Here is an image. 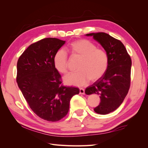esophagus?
<instances>
[{
	"label": "esophagus",
	"instance_id": "obj_1",
	"mask_svg": "<svg viewBox=\"0 0 148 148\" xmlns=\"http://www.w3.org/2000/svg\"><path fill=\"white\" fill-rule=\"evenodd\" d=\"M79 94H81V95H84L85 92H84V89L83 88H79Z\"/></svg>",
	"mask_w": 148,
	"mask_h": 148
}]
</instances>
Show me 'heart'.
Segmentation results:
<instances>
[{
	"label": "heart",
	"instance_id": "heart-1",
	"mask_svg": "<svg viewBox=\"0 0 148 148\" xmlns=\"http://www.w3.org/2000/svg\"><path fill=\"white\" fill-rule=\"evenodd\" d=\"M67 50L73 58L80 59L77 72L71 73L64 77V82L69 85L84 86L89 80L94 82L101 78L108 68V55L103 49L97 48L95 43L81 39L71 42ZM53 65L61 73L68 71L69 56L64 49L58 50L53 56Z\"/></svg>",
	"mask_w": 148,
	"mask_h": 148
}]
</instances>
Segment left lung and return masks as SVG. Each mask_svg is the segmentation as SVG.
<instances>
[{"mask_svg":"<svg viewBox=\"0 0 148 148\" xmlns=\"http://www.w3.org/2000/svg\"><path fill=\"white\" fill-rule=\"evenodd\" d=\"M105 49L109 57L108 68L105 74L85 89L86 95L100 96L95 112L106 115L117 109L127 95L130 86L131 57L120 40L105 33H89Z\"/></svg>","mask_w":148,"mask_h":148,"instance_id":"left-lung-1","label":"left lung"}]
</instances>
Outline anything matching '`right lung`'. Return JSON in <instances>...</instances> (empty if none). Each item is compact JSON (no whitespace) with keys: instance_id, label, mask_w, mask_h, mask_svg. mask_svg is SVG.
<instances>
[{"instance_id":"add662e5","label":"right lung","mask_w":148,"mask_h":148,"mask_svg":"<svg viewBox=\"0 0 148 148\" xmlns=\"http://www.w3.org/2000/svg\"><path fill=\"white\" fill-rule=\"evenodd\" d=\"M65 43L52 38L42 39L26 49L17 62L16 82L26 102L38 117L59 121L68 113L70 101L79 89L62 84L53 62L56 52Z\"/></svg>"}]
</instances>
